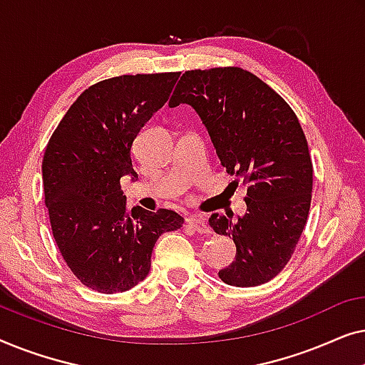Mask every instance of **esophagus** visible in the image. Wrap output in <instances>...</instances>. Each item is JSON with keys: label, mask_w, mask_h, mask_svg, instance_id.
Here are the masks:
<instances>
[{"label": "esophagus", "mask_w": 365, "mask_h": 365, "mask_svg": "<svg viewBox=\"0 0 365 365\" xmlns=\"http://www.w3.org/2000/svg\"><path fill=\"white\" fill-rule=\"evenodd\" d=\"M187 224L194 229V231H197L199 234H209V232H211V227H209L207 221L202 216H191L187 219Z\"/></svg>", "instance_id": "obj_1"}]
</instances>
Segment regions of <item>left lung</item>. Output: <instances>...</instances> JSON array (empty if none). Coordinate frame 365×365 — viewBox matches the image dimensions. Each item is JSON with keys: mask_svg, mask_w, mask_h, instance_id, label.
<instances>
[{"mask_svg": "<svg viewBox=\"0 0 365 365\" xmlns=\"http://www.w3.org/2000/svg\"><path fill=\"white\" fill-rule=\"evenodd\" d=\"M189 104L206 126L221 164L247 182V211L214 212L209 226L236 244V259L219 271L229 286L269 282L291 259L307 222L312 161L291 106L241 68L186 71L169 106Z\"/></svg>", "mask_w": 365, "mask_h": 365, "instance_id": "left-lung-1", "label": "left lung"}]
</instances>
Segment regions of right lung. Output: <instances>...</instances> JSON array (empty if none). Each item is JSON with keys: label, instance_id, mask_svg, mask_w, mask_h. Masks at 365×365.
Masks as SVG:
<instances>
[{"label": "right lung", "instance_id": "1", "mask_svg": "<svg viewBox=\"0 0 365 365\" xmlns=\"http://www.w3.org/2000/svg\"><path fill=\"white\" fill-rule=\"evenodd\" d=\"M179 73L124 74L81 93L49 139L43 187L54 241L74 276L93 291L124 292L148 276L163 232L178 212L126 209L121 178H138L131 148L169 99Z\"/></svg>", "mask_w": 365, "mask_h": 365}]
</instances>
